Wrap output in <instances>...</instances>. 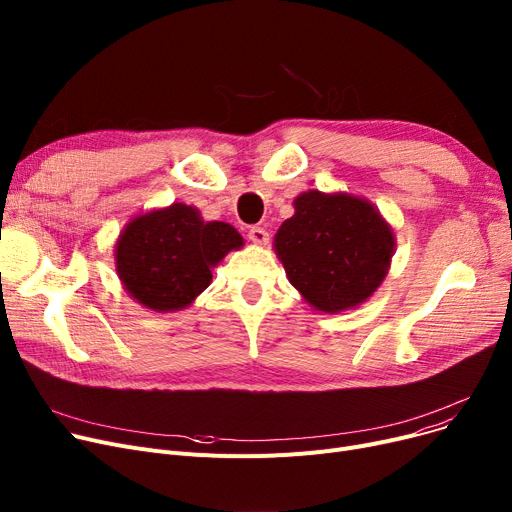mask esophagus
Returning <instances> with one entry per match:
<instances>
[{
    "instance_id": "1",
    "label": "esophagus",
    "mask_w": 512,
    "mask_h": 512,
    "mask_svg": "<svg viewBox=\"0 0 512 512\" xmlns=\"http://www.w3.org/2000/svg\"><path fill=\"white\" fill-rule=\"evenodd\" d=\"M249 240L255 242V245H267V240H270V232L261 226H253L249 230Z\"/></svg>"
}]
</instances>
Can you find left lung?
Here are the masks:
<instances>
[{
  "instance_id": "1",
  "label": "left lung",
  "mask_w": 512,
  "mask_h": 512,
  "mask_svg": "<svg viewBox=\"0 0 512 512\" xmlns=\"http://www.w3.org/2000/svg\"><path fill=\"white\" fill-rule=\"evenodd\" d=\"M276 253L307 303L338 313L369 299L386 278L394 236L375 207L351 195L303 193L276 234Z\"/></svg>"
}]
</instances>
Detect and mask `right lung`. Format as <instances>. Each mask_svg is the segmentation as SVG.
Returning <instances> with one entry per match:
<instances>
[{
  "label": "right lung",
  "mask_w": 512,
  "mask_h": 512,
  "mask_svg": "<svg viewBox=\"0 0 512 512\" xmlns=\"http://www.w3.org/2000/svg\"><path fill=\"white\" fill-rule=\"evenodd\" d=\"M242 236L224 222H203L195 207L174 203L134 218L116 245V272L130 297L153 311L193 303L211 282V267Z\"/></svg>",
  "instance_id": "1"
}]
</instances>
